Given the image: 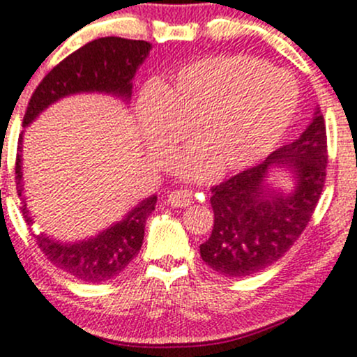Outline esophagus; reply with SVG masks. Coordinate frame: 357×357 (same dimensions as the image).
<instances>
[{"label": "esophagus", "mask_w": 357, "mask_h": 357, "mask_svg": "<svg viewBox=\"0 0 357 357\" xmlns=\"http://www.w3.org/2000/svg\"><path fill=\"white\" fill-rule=\"evenodd\" d=\"M193 193L188 190H174L167 193V202L172 205V207H188V205L193 204Z\"/></svg>", "instance_id": "obj_1"}]
</instances>
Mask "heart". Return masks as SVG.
<instances>
[{"mask_svg": "<svg viewBox=\"0 0 357 357\" xmlns=\"http://www.w3.org/2000/svg\"><path fill=\"white\" fill-rule=\"evenodd\" d=\"M299 106V87L287 71L246 54L210 56L155 84L138 104V123L150 155L169 160L191 135L198 149L181 172L197 179L243 171L279 145Z\"/></svg>", "mask_w": 357, "mask_h": 357, "instance_id": "heart-1", "label": "heart"}]
</instances>
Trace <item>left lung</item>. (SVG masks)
<instances>
[{
	"mask_svg": "<svg viewBox=\"0 0 357 357\" xmlns=\"http://www.w3.org/2000/svg\"><path fill=\"white\" fill-rule=\"evenodd\" d=\"M327 131L320 107L306 130L258 166L213 186L212 234L202 260L226 277H246L275 264L313 215L327 176ZM287 170L293 190L268 185L270 172Z\"/></svg>",
	"mask_w": 357,
	"mask_h": 357,
	"instance_id": "8db88e82",
	"label": "left lung"
}]
</instances>
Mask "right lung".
Returning <instances> with one entry per match:
<instances>
[{
    "mask_svg": "<svg viewBox=\"0 0 357 357\" xmlns=\"http://www.w3.org/2000/svg\"><path fill=\"white\" fill-rule=\"evenodd\" d=\"M152 44L147 40H131L123 37H100L71 52L43 78L33 90L24 116V126L36 121L43 111L65 97L75 93H107L128 104L133 89V78L142 63L147 59ZM24 135V133H22ZM18 138L15 179L22 200L25 222L32 226L33 219L24 193V157ZM157 197L138 202L121 220L114 222L99 234L75 243H63L52 236L36 234L37 245L51 264L70 275L90 284H100L114 279L126 268L140 251L144 243L145 222L153 212Z\"/></svg>",
    "mask_w": 357,
    "mask_h": 357,
    "instance_id": "right-lung-1",
    "label": "right lung"
}]
</instances>
